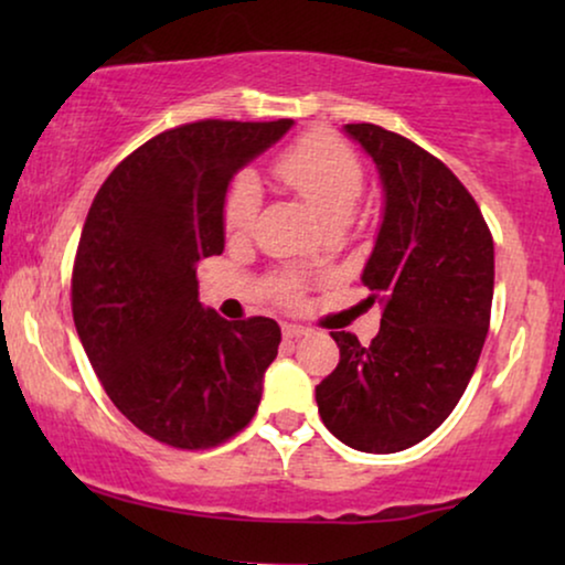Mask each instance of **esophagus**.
I'll return each instance as SVG.
<instances>
[{
	"label": "esophagus",
	"mask_w": 565,
	"mask_h": 565,
	"mask_svg": "<svg viewBox=\"0 0 565 565\" xmlns=\"http://www.w3.org/2000/svg\"><path fill=\"white\" fill-rule=\"evenodd\" d=\"M306 334H308V329L300 327V323H282V337L285 339H300Z\"/></svg>",
	"instance_id": "1"
}]
</instances>
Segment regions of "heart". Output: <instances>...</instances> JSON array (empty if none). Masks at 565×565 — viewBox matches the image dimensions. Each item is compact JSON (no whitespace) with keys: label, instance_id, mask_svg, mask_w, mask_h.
<instances>
[{"label":"heart","instance_id":"b5f03b06","mask_svg":"<svg viewBox=\"0 0 565 565\" xmlns=\"http://www.w3.org/2000/svg\"><path fill=\"white\" fill-rule=\"evenodd\" d=\"M275 172L306 198V203L327 223L347 221L362 192V164L350 146L329 134H311L277 159ZM262 200L259 182L252 174L231 184L223 223L228 234H244L252 226Z\"/></svg>","mask_w":565,"mask_h":565}]
</instances>
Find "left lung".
<instances>
[{
    "instance_id": "left-lung-1",
    "label": "left lung",
    "mask_w": 565,
    "mask_h": 565,
    "mask_svg": "<svg viewBox=\"0 0 565 565\" xmlns=\"http://www.w3.org/2000/svg\"><path fill=\"white\" fill-rule=\"evenodd\" d=\"M344 134L373 159L383 188L360 277L383 319L367 347L331 331L339 365L316 385V404L344 445L388 455L429 437L473 375L489 334L493 238L443 161L373 122H350Z\"/></svg>"
}]
</instances>
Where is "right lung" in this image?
<instances>
[{"label": "right lung", "instance_id": "add662e5", "mask_svg": "<svg viewBox=\"0 0 565 565\" xmlns=\"http://www.w3.org/2000/svg\"><path fill=\"white\" fill-rule=\"evenodd\" d=\"M292 120H200L122 159L84 221L72 277L76 334L120 414L159 443L200 450L252 422L280 327L221 319L198 262L223 252L234 177Z\"/></svg>", "mask_w": 565, "mask_h": 565}]
</instances>
